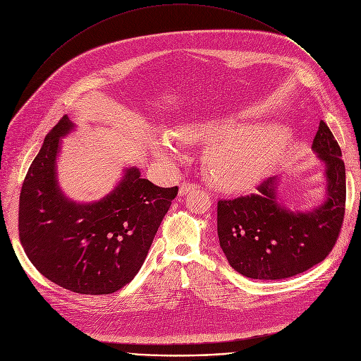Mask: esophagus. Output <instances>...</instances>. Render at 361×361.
<instances>
[{"label":"esophagus","instance_id":"obj_1","mask_svg":"<svg viewBox=\"0 0 361 361\" xmlns=\"http://www.w3.org/2000/svg\"><path fill=\"white\" fill-rule=\"evenodd\" d=\"M197 188V184H194V183H187V181H184L181 185H180V190H178V194L180 195H185L187 192H190V191H192V190H195Z\"/></svg>","mask_w":361,"mask_h":361}]
</instances>
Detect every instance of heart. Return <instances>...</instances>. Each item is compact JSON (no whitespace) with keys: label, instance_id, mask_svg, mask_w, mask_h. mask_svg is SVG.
I'll return each instance as SVG.
<instances>
[{"label":"heart","instance_id":"b5f03b06","mask_svg":"<svg viewBox=\"0 0 361 361\" xmlns=\"http://www.w3.org/2000/svg\"><path fill=\"white\" fill-rule=\"evenodd\" d=\"M207 142L204 166L212 183L227 191L247 190L260 183L277 164L291 140V131L281 124L237 126L233 118L212 117L178 127L173 135L154 133L152 152L160 159H173L180 145Z\"/></svg>","mask_w":361,"mask_h":361}]
</instances>
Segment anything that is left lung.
I'll return each mask as SVG.
<instances>
[{"mask_svg": "<svg viewBox=\"0 0 361 361\" xmlns=\"http://www.w3.org/2000/svg\"><path fill=\"white\" fill-rule=\"evenodd\" d=\"M326 166V198L310 212H291L279 198V177L257 194L217 204V233L230 266L248 279L281 280L323 262L344 219L345 169L341 149L322 120L312 145Z\"/></svg>", "mask_w": 361, "mask_h": 361, "instance_id": "obj_1", "label": "left lung"}]
</instances>
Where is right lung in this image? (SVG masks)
I'll return each instance as SVG.
<instances>
[{
	"instance_id": "right-lung-1",
	"label": "right lung",
	"mask_w": 361,
	"mask_h": 361,
	"mask_svg": "<svg viewBox=\"0 0 361 361\" xmlns=\"http://www.w3.org/2000/svg\"><path fill=\"white\" fill-rule=\"evenodd\" d=\"M74 127L63 117L28 169L20 194V240L49 281L80 294H110L141 269L178 187H157L128 167L106 197L71 201L59 185L57 154Z\"/></svg>"
}]
</instances>
